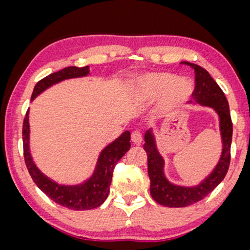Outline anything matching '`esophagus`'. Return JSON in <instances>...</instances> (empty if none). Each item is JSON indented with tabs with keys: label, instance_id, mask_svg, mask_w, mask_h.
<instances>
[{
	"label": "esophagus",
	"instance_id": "obj_1",
	"mask_svg": "<svg viewBox=\"0 0 250 250\" xmlns=\"http://www.w3.org/2000/svg\"><path fill=\"white\" fill-rule=\"evenodd\" d=\"M142 133L140 131H134L132 133V142L134 145H140L142 142Z\"/></svg>",
	"mask_w": 250,
	"mask_h": 250
}]
</instances>
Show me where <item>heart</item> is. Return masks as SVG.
<instances>
[{
    "label": "heart",
    "instance_id": "obj_1",
    "mask_svg": "<svg viewBox=\"0 0 250 250\" xmlns=\"http://www.w3.org/2000/svg\"><path fill=\"white\" fill-rule=\"evenodd\" d=\"M140 88L143 97L148 100H156L164 97L163 107L170 111L179 108L190 98L192 85L186 78H176L169 73H155L141 81Z\"/></svg>",
    "mask_w": 250,
    "mask_h": 250
}]
</instances>
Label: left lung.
<instances>
[{"label":"left lung","mask_w":250,"mask_h":250,"mask_svg":"<svg viewBox=\"0 0 250 250\" xmlns=\"http://www.w3.org/2000/svg\"><path fill=\"white\" fill-rule=\"evenodd\" d=\"M182 63V62H181ZM194 70L193 104L211 107L220 117L222 138V155L209 175L196 187H181L170 183L164 173L165 162L156 146L155 136L151 129L145 135V146L148 156V174L150 179V193L153 200L166 207H187L203 200L208 196L227 175L231 160L232 121L230 108L223 91L203 67L191 62H184Z\"/></svg>","instance_id":"8db88e82"}]
</instances>
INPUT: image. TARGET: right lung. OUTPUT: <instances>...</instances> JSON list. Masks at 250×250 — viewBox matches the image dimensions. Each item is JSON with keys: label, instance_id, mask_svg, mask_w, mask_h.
<instances>
[{"label": "right lung", "instance_id": "obj_1", "mask_svg": "<svg viewBox=\"0 0 250 250\" xmlns=\"http://www.w3.org/2000/svg\"><path fill=\"white\" fill-rule=\"evenodd\" d=\"M88 74H90L88 66L82 68H63L62 70L51 74L41 80L34 87L30 100L33 101L40 93H42L46 88L59 83L61 81L87 76ZM129 140H131V133L129 131H126L114 142L105 146L99 156L94 173L85 182L77 184V186H61V184H58L44 175L37 168L35 163L33 162L32 155L29 151L28 111L26 112V117L23 119L22 125L23 157H25L27 169H28L33 181L47 197L51 198V200H53L60 206L73 210L93 209V208H97L104 204V201L107 199L109 194V188H110L112 173H114L116 164L131 148Z\"/></svg>", "mask_w": 250, "mask_h": 250}]
</instances>
